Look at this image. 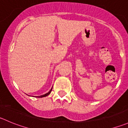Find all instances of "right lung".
Listing matches in <instances>:
<instances>
[{"label": "right lung", "mask_w": 128, "mask_h": 128, "mask_svg": "<svg viewBox=\"0 0 128 128\" xmlns=\"http://www.w3.org/2000/svg\"><path fill=\"white\" fill-rule=\"evenodd\" d=\"M52 89H50V91H49V92H48V93H46V94H44V95L40 96H37V97H38V98H42V97H46V96H48V95H49V94H50V92H51V90H52Z\"/></svg>", "instance_id": "right-lung-1"}]
</instances>
